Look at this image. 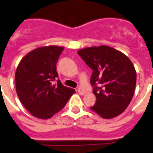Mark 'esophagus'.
<instances>
[{
    "label": "esophagus",
    "instance_id": "34e87169",
    "mask_svg": "<svg viewBox=\"0 0 153 153\" xmlns=\"http://www.w3.org/2000/svg\"><path fill=\"white\" fill-rule=\"evenodd\" d=\"M78 93L80 94V95H84V94H85V90L84 88L82 87L78 88Z\"/></svg>",
    "mask_w": 153,
    "mask_h": 153
}]
</instances>
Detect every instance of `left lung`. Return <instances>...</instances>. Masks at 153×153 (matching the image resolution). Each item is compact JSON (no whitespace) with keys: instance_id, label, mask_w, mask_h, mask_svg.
<instances>
[{"instance_id":"8db88e82","label":"left lung","mask_w":153,"mask_h":153,"mask_svg":"<svg viewBox=\"0 0 153 153\" xmlns=\"http://www.w3.org/2000/svg\"><path fill=\"white\" fill-rule=\"evenodd\" d=\"M78 54L93 71L90 82L96 102L90 108L103 119L123 113L136 84V71L129 58L105 45L81 49Z\"/></svg>"}]
</instances>
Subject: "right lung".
Instances as JSON below:
<instances>
[{
    "instance_id": "obj_1",
    "label": "right lung",
    "mask_w": 153,
    "mask_h": 153,
    "mask_svg": "<svg viewBox=\"0 0 153 153\" xmlns=\"http://www.w3.org/2000/svg\"><path fill=\"white\" fill-rule=\"evenodd\" d=\"M63 47L45 46L24 57L15 72L17 94L33 116L48 119L62 109L75 93L58 79L56 64Z\"/></svg>"
}]
</instances>
